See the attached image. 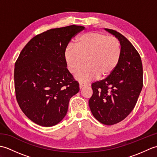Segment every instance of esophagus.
Segmentation results:
<instances>
[{
  "mask_svg": "<svg viewBox=\"0 0 157 157\" xmlns=\"http://www.w3.org/2000/svg\"><path fill=\"white\" fill-rule=\"evenodd\" d=\"M88 85L87 84H84V83H79V88H82L86 86H88Z\"/></svg>",
  "mask_w": 157,
  "mask_h": 157,
  "instance_id": "1",
  "label": "esophagus"
}]
</instances>
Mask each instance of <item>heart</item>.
<instances>
[{
	"label": "heart",
	"instance_id": "b5f03b06",
	"mask_svg": "<svg viewBox=\"0 0 157 157\" xmlns=\"http://www.w3.org/2000/svg\"><path fill=\"white\" fill-rule=\"evenodd\" d=\"M119 40L98 32H87L76 39L75 46H67L64 59L69 71L75 73L79 82H88L98 78H106L115 71L121 59Z\"/></svg>",
	"mask_w": 157,
	"mask_h": 157
}]
</instances>
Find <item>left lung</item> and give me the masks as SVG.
Returning a JSON list of instances; mask_svg holds the SVG:
<instances>
[{"mask_svg": "<svg viewBox=\"0 0 157 157\" xmlns=\"http://www.w3.org/2000/svg\"><path fill=\"white\" fill-rule=\"evenodd\" d=\"M105 29L119 40L121 59L111 75L92 84L89 106L98 121L111 125L121 121L134 109L142 89L143 69L140 56L132 43L117 31Z\"/></svg>", "mask_w": 157, "mask_h": 157, "instance_id": "obj_1", "label": "left lung"}]
</instances>
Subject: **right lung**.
I'll use <instances>...</instances> for the list:
<instances>
[{"instance_id": "add662e5", "label": "right lung", "mask_w": 157, "mask_h": 157, "mask_svg": "<svg viewBox=\"0 0 157 157\" xmlns=\"http://www.w3.org/2000/svg\"><path fill=\"white\" fill-rule=\"evenodd\" d=\"M84 26L51 29L36 36L23 48L15 64L16 98L36 124L51 127L62 121L69 100L79 90L67 69L64 51Z\"/></svg>"}]
</instances>
